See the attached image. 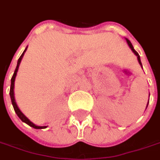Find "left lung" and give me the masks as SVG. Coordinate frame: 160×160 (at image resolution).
Wrapping results in <instances>:
<instances>
[{"label":"left lung","instance_id":"8db88e82","mask_svg":"<svg viewBox=\"0 0 160 160\" xmlns=\"http://www.w3.org/2000/svg\"><path fill=\"white\" fill-rule=\"evenodd\" d=\"M126 40H127V42H128V46H129V47H130V49H132V51L134 53V55H135V56H137L138 62H139V63H140V65L142 67V64H141V58H140V56H139V54H138L137 51H136V50L134 49V47H133V45H132V43H131L130 41H129L128 39H127V38H126ZM148 103H149V100H148ZM148 105H147V107H148Z\"/></svg>","mask_w":160,"mask_h":160}]
</instances>
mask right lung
I'll list each match as a JSON object with an SVG mask.
<instances>
[{"mask_svg":"<svg viewBox=\"0 0 160 160\" xmlns=\"http://www.w3.org/2000/svg\"><path fill=\"white\" fill-rule=\"evenodd\" d=\"M26 49H27V47H26V49L24 50V52L22 53V55L20 56V57H19V60H18V62H17V66H16L15 71H14L13 75H12V79H11V87H10V92H9V94H10V98H11V101H12V106H13V109H14L16 114H17V116L19 117L20 120L22 121V122H26V124H28V125H29V126H31V127L34 128H37V129H40V128H45L47 126H37V125H35V124L33 123V122H31V121H30L28 118H26V116L23 114L22 112L20 111V110L19 109L18 105H17V104H16L15 98H14V91H13V88H14V80H15L16 74H17V72H18V69H19V64H20V62H21V60H22L23 56H24V54H25V52H26Z\"/></svg>","mask_w":160,"mask_h":160,"instance_id":"right-lung-1","label":"right lung"}]
</instances>
